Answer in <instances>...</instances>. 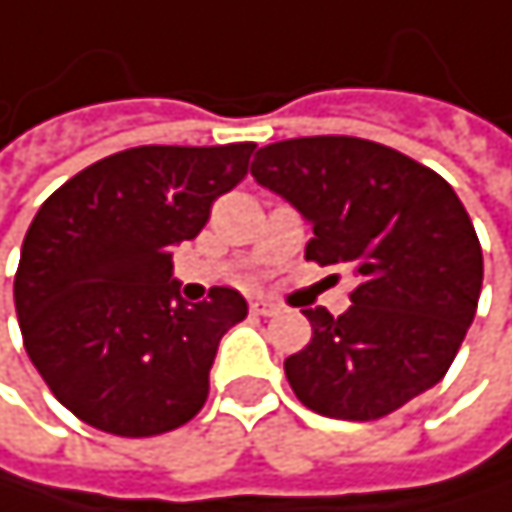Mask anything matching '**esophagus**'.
<instances>
[{
  "label": "esophagus",
  "instance_id": "1",
  "mask_svg": "<svg viewBox=\"0 0 512 512\" xmlns=\"http://www.w3.org/2000/svg\"><path fill=\"white\" fill-rule=\"evenodd\" d=\"M251 312L254 315H276L279 312V303H273V300H254L251 303Z\"/></svg>",
  "mask_w": 512,
  "mask_h": 512
}]
</instances>
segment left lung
<instances>
[{
  "label": "left lung",
  "instance_id": "left-lung-1",
  "mask_svg": "<svg viewBox=\"0 0 512 512\" xmlns=\"http://www.w3.org/2000/svg\"><path fill=\"white\" fill-rule=\"evenodd\" d=\"M251 175L312 224L306 261L346 264L358 279L343 315L303 309L312 340L285 361L300 404L370 422L434 388L483 288V248L449 181L355 136L273 142Z\"/></svg>",
  "mask_w": 512,
  "mask_h": 512
}]
</instances>
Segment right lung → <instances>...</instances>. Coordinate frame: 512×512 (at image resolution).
Instances as JSON below:
<instances>
[{
  "label": "right lung",
  "mask_w": 512,
  "mask_h": 512,
  "mask_svg": "<svg viewBox=\"0 0 512 512\" xmlns=\"http://www.w3.org/2000/svg\"><path fill=\"white\" fill-rule=\"evenodd\" d=\"M251 151L254 142L118 151L69 178L32 218L14 276L20 334L81 422L154 437L203 410L218 343L248 303L233 288L181 300L172 248L206 227Z\"/></svg>",
  "instance_id": "add662e5"
}]
</instances>
